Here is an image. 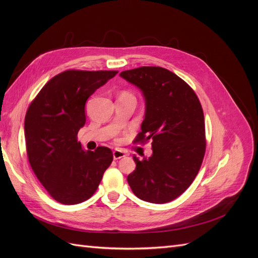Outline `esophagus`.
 <instances>
[{
	"label": "esophagus",
	"instance_id": "1",
	"mask_svg": "<svg viewBox=\"0 0 258 258\" xmlns=\"http://www.w3.org/2000/svg\"><path fill=\"white\" fill-rule=\"evenodd\" d=\"M113 157H114V159H120V158L124 157V153L121 150H114Z\"/></svg>",
	"mask_w": 258,
	"mask_h": 258
}]
</instances>
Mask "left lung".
I'll use <instances>...</instances> for the list:
<instances>
[{
	"label": "left lung",
	"mask_w": 258,
	"mask_h": 258,
	"mask_svg": "<svg viewBox=\"0 0 258 258\" xmlns=\"http://www.w3.org/2000/svg\"><path fill=\"white\" fill-rule=\"evenodd\" d=\"M120 76L142 91L145 116L135 142L152 141L153 155L140 160L127 181L140 199L166 204L192 183L206 153L205 116L195 91L160 67L128 70Z\"/></svg>",
	"instance_id": "8db88e82"
}]
</instances>
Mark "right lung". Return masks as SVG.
I'll use <instances>...</instances> for the list:
<instances>
[{"label":"right lung","instance_id":"right-lung-1","mask_svg":"<svg viewBox=\"0 0 258 258\" xmlns=\"http://www.w3.org/2000/svg\"><path fill=\"white\" fill-rule=\"evenodd\" d=\"M117 73L68 70L47 82L28 108L25 137L30 166L60 204L89 199L113 161L108 147L84 151L77 134L86 122V101Z\"/></svg>","mask_w":258,"mask_h":258}]
</instances>
